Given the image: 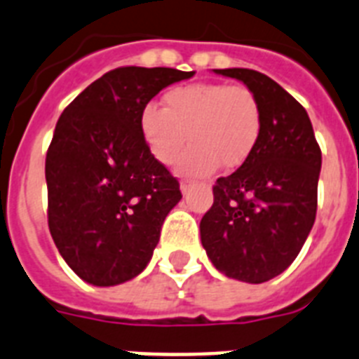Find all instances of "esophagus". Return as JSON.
<instances>
[{
	"label": "esophagus",
	"mask_w": 359,
	"mask_h": 359,
	"mask_svg": "<svg viewBox=\"0 0 359 359\" xmlns=\"http://www.w3.org/2000/svg\"><path fill=\"white\" fill-rule=\"evenodd\" d=\"M191 187H192V183H191V182H187V180H183V182L180 183V189H182L183 194H187V192H189V189H191Z\"/></svg>",
	"instance_id": "1"
}]
</instances>
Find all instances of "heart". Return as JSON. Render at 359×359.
I'll return each instance as SVG.
<instances>
[{"label":"heart","instance_id":"obj_1","mask_svg":"<svg viewBox=\"0 0 359 359\" xmlns=\"http://www.w3.org/2000/svg\"><path fill=\"white\" fill-rule=\"evenodd\" d=\"M262 106L244 84L196 82L168 90L163 108L147 104L139 130L154 158L163 165L177 161L185 176H209L218 168L242 167L260 141Z\"/></svg>","mask_w":359,"mask_h":359}]
</instances>
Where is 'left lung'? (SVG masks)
Masks as SVG:
<instances>
[{
    "mask_svg": "<svg viewBox=\"0 0 359 359\" xmlns=\"http://www.w3.org/2000/svg\"><path fill=\"white\" fill-rule=\"evenodd\" d=\"M215 73L244 82L262 106V133L251 158L218 177L215 201L200 222L212 266L231 279L260 284L299 255L316 220L321 148L306 109L259 71Z\"/></svg>",
    "mask_w": 359,
    "mask_h": 359,
    "instance_id": "1",
    "label": "left lung"
}]
</instances>
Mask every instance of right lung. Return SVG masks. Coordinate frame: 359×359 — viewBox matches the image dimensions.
Segmentation results:
<instances>
[{
	"label": "right lung",
	"instance_id": "1",
	"mask_svg": "<svg viewBox=\"0 0 359 359\" xmlns=\"http://www.w3.org/2000/svg\"><path fill=\"white\" fill-rule=\"evenodd\" d=\"M192 75L117 67L62 111L46 158L47 222L62 259L86 283H126L152 259L182 191L148 150L139 115L163 88Z\"/></svg>",
	"mask_w": 359,
	"mask_h": 359
}]
</instances>
